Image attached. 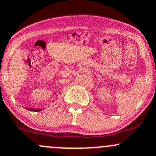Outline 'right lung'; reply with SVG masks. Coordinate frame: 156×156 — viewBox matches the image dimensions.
<instances>
[{"mask_svg":"<svg viewBox=\"0 0 156 156\" xmlns=\"http://www.w3.org/2000/svg\"><path fill=\"white\" fill-rule=\"evenodd\" d=\"M26 109L29 110L31 112H40L41 111V108H39V109H36V108H26Z\"/></svg>","mask_w":156,"mask_h":156,"instance_id":"obj_1","label":"right lung"}]
</instances>
